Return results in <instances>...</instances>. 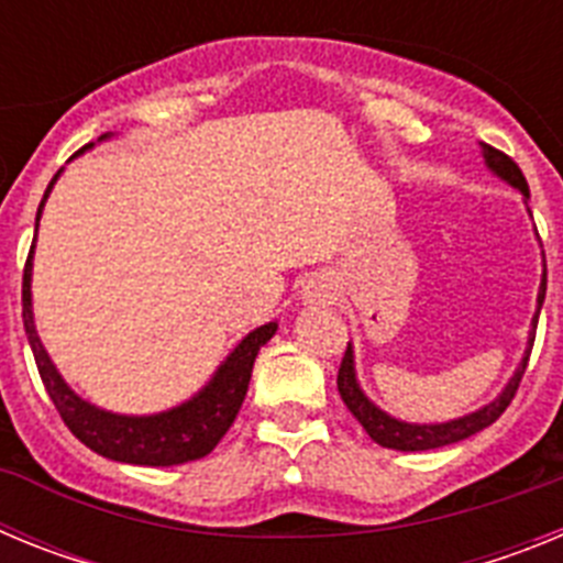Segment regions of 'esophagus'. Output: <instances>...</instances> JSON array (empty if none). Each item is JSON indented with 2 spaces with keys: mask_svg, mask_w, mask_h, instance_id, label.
<instances>
[{
  "mask_svg": "<svg viewBox=\"0 0 563 563\" xmlns=\"http://www.w3.org/2000/svg\"><path fill=\"white\" fill-rule=\"evenodd\" d=\"M307 301H318V305H321V301H327V298H330V292H327V285H310L307 287Z\"/></svg>",
  "mask_w": 563,
  "mask_h": 563,
  "instance_id": "obj_1",
  "label": "esophagus"
}]
</instances>
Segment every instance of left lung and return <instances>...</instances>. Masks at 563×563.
<instances>
[{
	"mask_svg": "<svg viewBox=\"0 0 563 563\" xmlns=\"http://www.w3.org/2000/svg\"><path fill=\"white\" fill-rule=\"evenodd\" d=\"M485 163L494 168L496 174H499L501 180H507L510 186L519 188L525 197H530V188H527L525 174H521L519 163H516L514 157H507L505 152H499V148H494V146H485ZM544 292H547V271H544V278H541L539 307H541V301H544ZM536 324H539V312H536V318H533V327ZM533 341H536V335H530V341H527L530 346H527L525 361H521V366L516 369V375L510 377L507 389L501 391L494 402H487L485 409L474 411V415L460 417V420H451V422H440V426H411V422H400V420H395V417L386 415V411L377 409L375 402L366 400V395H363L361 386H357V380H355L352 346H346V352H343L341 369H338V391H341V400L346 402V409H350L352 415L357 417V422H361L363 429H366V434H369L377 445H383V449H397V451L442 449V445H451V442L467 440V437L476 434V431H482V429H487L490 422H496L501 415H505V409L510 406V400L516 397V391H519V383H521V375H525V369H527V357H530V350H533Z\"/></svg>",
	"mask_w": 563,
	"mask_h": 563,
	"instance_id": "1",
	"label": "left lung"
}]
</instances>
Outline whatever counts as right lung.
Wrapping results in <instances>:
<instances>
[{
  "instance_id": "add662e5",
  "label": "right lung",
  "mask_w": 563,
  "mask_h": 563,
  "mask_svg": "<svg viewBox=\"0 0 563 563\" xmlns=\"http://www.w3.org/2000/svg\"><path fill=\"white\" fill-rule=\"evenodd\" d=\"M107 137V134H103ZM87 143L84 148H89ZM78 148L76 154H81ZM62 174V172H58ZM58 174L49 180L44 200H47L49 188L58 180ZM42 206H38V217H42ZM36 217V222H38ZM36 245V236H33ZM33 256V247H30ZM30 256L24 262V276H22V318H24V332H27L30 350L36 357L38 375H42L44 389H47L49 400L62 415L64 426H67L78 440L92 449L96 454L107 456L114 462H129V465H180V462L200 460V456L211 454L217 449V442L225 437L236 420L242 400L247 395V383H251L253 361H256L258 350L276 335V321L253 330L245 341L239 343L236 350L228 355L213 380L208 383L206 389L194 400L183 402L177 409L163 411V415L152 417H126V415H112V411L96 409L87 400L69 389L56 366L49 363L47 352H44L42 341L36 335V324H33V307H30Z\"/></svg>"
}]
</instances>
